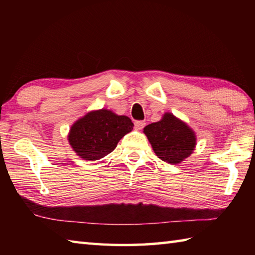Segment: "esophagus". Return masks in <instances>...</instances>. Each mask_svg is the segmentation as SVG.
Returning a JSON list of instances; mask_svg holds the SVG:
<instances>
[{
  "label": "esophagus",
  "mask_w": 255,
  "mask_h": 255,
  "mask_svg": "<svg viewBox=\"0 0 255 255\" xmlns=\"http://www.w3.org/2000/svg\"><path fill=\"white\" fill-rule=\"evenodd\" d=\"M145 126V123L143 121H137L134 122V128L137 129V130H141V129Z\"/></svg>",
  "instance_id": "obj_1"
}]
</instances>
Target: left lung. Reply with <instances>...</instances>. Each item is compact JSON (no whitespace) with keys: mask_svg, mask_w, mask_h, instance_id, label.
<instances>
[{"mask_svg":"<svg viewBox=\"0 0 255 255\" xmlns=\"http://www.w3.org/2000/svg\"><path fill=\"white\" fill-rule=\"evenodd\" d=\"M143 133L158 158L170 164L181 163L196 147V133L172 113H164L159 122L145 126Z\"/></svg>","mask_w":255,"mask_h":255,"instance_id":"left-lung-1","label":"left lung"}]
</instances>
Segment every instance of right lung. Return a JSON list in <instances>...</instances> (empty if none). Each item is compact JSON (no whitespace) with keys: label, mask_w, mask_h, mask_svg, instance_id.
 Segmentation results:
<instances>
[{"label":"right lung","mask_w":255,"mask_h":255,"mask_svg":"<svg viewBox=\"0 0 255 255\" xmlns=\"http://www.w3.org/2000/svg\"><path fill=\"white\" fill-rule=\"evenodd\" d=\"M133 128L131 119L102 108L86 113L74 122L68 141L81 159L96 161L115 150L125 134Z\"/></svg>","instance_id":"1"}]
</instances>
